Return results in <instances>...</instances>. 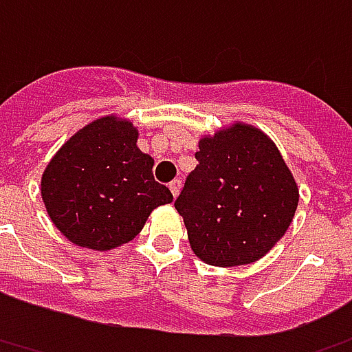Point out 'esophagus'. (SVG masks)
Listing matches in <instances>:
<instances>
[{
	"mask_svg": "<svg viewBox=\"0 0 352 352\" xmlns=\"http://www.w3.org/2000/svg\"><path fill=\"white\" fill-rule=\"evenodd\" d=\"M181 186H183V183H181L179 179H173V181L169 183V190H171V194H173V197L179 196V192H181Z\"/></svg>",
	"mask_w": 352,
	"mask_h": 352,
	"instance_id": "esophagus-1",
	"label": "esophagus"
}]
</instances>
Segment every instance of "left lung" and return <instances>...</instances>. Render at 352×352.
<instances>
[{
    "label": "left lung",
    "instance_id": "1",
    "mask_svg": "<svg viewBox=\"0 0 352 352\" xmlns=\"http://www.w3.org/2000/svg\"><path fill=\"white\" fill-rule=\"evenodd\" d=\"M175 209L192 252L214 267L261 259L293 222L298 186L274 142L246 123L199 140Z\"/></svg>",
    "mask_w": 352,
    "mask_h": 352
}]
</instances>
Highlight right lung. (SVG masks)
Here are the masks:
<instances>
[{"label":"right lung","mask_w":352,"mask_h":352,"mask_svg":"<svg viewBox=\"0 0 352 352\" xmlns=\"http://www.w3.org/2000/svg\"><path fill=\"white\" fill-rule=\"evenodd\" d=\"M129 119L104 116L91 121L52 156L41 196L65 239L106 252L140 233L156 207L173 201L153 177L155 160L140 151Z\"/></svg>","instance_id":"add662e5"}]
</instances>
